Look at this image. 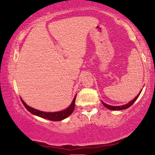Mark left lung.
<instances>
[{
  "label": "left lung",
  "instance_id": "left-lung-1",
  "mask_svg": "<svg viewBox=\"0 0 155 155\" xmlns=\"http://www.w3.org/2000/svg\"><path fill=\"white\" fill-rule=\"evenodd\" d=\"M141 91H142V90H141ZM141 91H140V92L139 94H137V96L135 97V98L133 99L132 101H130V102H128V104H125V105H122V106H111V105H108V104H105L104 102H103V101H101V102H102L103 105L105 107H107V109H110V110H113V111H115V110H116V111H119V110L126 109H128V107H130V106L132 105L134 103L135 101H136V99H137V97H139Z\"/></svg>",
  "mask_w": 155,
  "mask_h": 155
}]
</instances>
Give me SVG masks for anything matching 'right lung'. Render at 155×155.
Masks as SVG:
<instances>
[{"instance_id":"1","label":"right lung","mask_w":155,"mask_h":155,"mask_svg":"<svg viewBox=\"0 0 155 155\" xmlns=\"http://www.w3.org/2000/svg\"><path fill=\"white\" fill-rule=\"evenodd\" d=\"M76 96H77V95H75V97H74L73 100L71 104V105H70L67 109L63 110V111L56 112H46L39 111V110L34 109V108H31L29 107V106L27 105V104L22 100V98H21V100H22V102L23 103V104H24L25 107L26 108L27 111H29L31 114L37 116H39V117L41 118H46V119L47 120H53V121H58V120H62L63 119H65V118L68 117V116L73 113L74 109H75V101Z\"/></svg>"}]
</instances>
